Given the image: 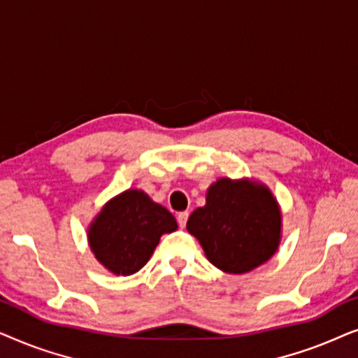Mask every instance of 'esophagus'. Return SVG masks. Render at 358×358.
<instances>
[{
    "label": "esophagus",
    "instance_id": "obj_1",
    "mask_svg": "<svg viewBox=\"0 0 358 358\" xmlns=\"http://www.w3.org/2000/svg\"><path fill=\"white\" fill-rule=\"evenodd\" d=\"M187 218H189V213L187 212L178 213V223H179L180 228L185 227V223H187Z\"/></svg>",
    "mask_w": 358,
    "mask_h": 358
}]
</instances>
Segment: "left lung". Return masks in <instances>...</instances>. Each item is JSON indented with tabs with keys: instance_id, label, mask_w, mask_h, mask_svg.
<instances>
[{
	"instance_id": "obj_1",
	"label": "left lung",
	"mask_w": 358,
	"mask_h": 358,
	"mask_svg": "<svg viewBox=\"0 0 358 358\" xmlns=\"http://www.w3.org/2000/svg\"><path fill=\"white\" fill-rule=\"evenodd\" d=\"M205 256L227 273H248L266 264L282 241V210L272 190L256 179L220 178L203 207L187 220Z\"/></svg>"
}]
</instances>
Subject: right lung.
I'll use <instances>...</instances> for the list:
<instances>
[{"instance_id": "add662e5", "label": "right lung", "mask_w": 358, "mask_h": 358, "mask_svg": "<svg viewBox=\"0 0 358 358\" xmlns=\"http://www.w3.org/2000/svg\"><path fill=\"white\" fill-rule=\"evenodd\" d=\"M178 229L173 213L141 189H127L99 210L87 227L92 254L114 275L138 272L164 233Z\"/></svg>"}]
</instances>
